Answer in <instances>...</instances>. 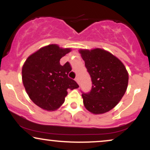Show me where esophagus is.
I'll return each instance as SVG.
<instances>
[{
	"label": "esophagus",
	"instance_id": "1",
	"mask_svg": "<svg viewBox=\"0 0 150 150\" xmlns=\"http://www.w3.org/2000/svg\"><path fill=\"white\" fill-rule=\"evenodd\" d=\"M75 81H76V82H77V83H80V80H79V77H75Z\"/></svg>",
	"mask_w": 150,
	"mask_h": 150
}]
</instances>
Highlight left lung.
<instances>
[{
	"label": "left lung",
	"mask_w": 150,
	"mask_h": 150,
	"mask_svg": "<svg viewBox=\"0 0 150 150\" xmlns=\"http://www.w3.org/2000/svg\"><path fill=\"white\" fill-rule=\"evenodd\" d=\"M80 53L92 82L90 92H82L85 107L94 114L108 112L124 95L128 71L118 58L104 49H81Z\"/></svg>",
	"instance_id": "obj_1"
}]
</instances>
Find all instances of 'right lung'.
I'll list each match as a JSON object with an SVG mask.
<instances>
[{
    "label": "right lung",
    "mask_w": 150,
    "mask_h": 150,
    "mask_svg": "<svg viewBox=\"0 0 150 150\" xmlns=\"http://www.w3.org/2000/svg\"><path fill=\"white\" fill-rule=\"evenodd\" d=\"M71 51L56 44L41 48L29 56L22 66V82L26 92L33 102L46 111H54L65 101L68 89L79 85L68 77L72 68L67 62L60 64V60Z\"/></svg>",
    "instance_id": "obj_1"
}]
</instances>
